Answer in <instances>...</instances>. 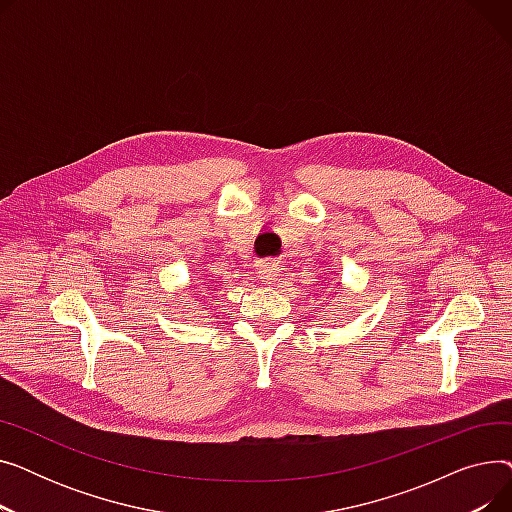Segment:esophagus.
<instances>
[{
  "label": "esophagus",
  "instance_id": "1",
  "mask_svg": "<svg viewBox=\"0 0 512 512\" xmlns=\"http://www.w3.org/2000/svg\"><path fill=\"white\" fill-rule=\"evenodd\" d=\"M257 276H259V280H261L263 284H274L280 274H278V267H276V265H261Z\"/></svg>",
  "mask_w": 512,
  "mask_h": 512
}]
</instances>
